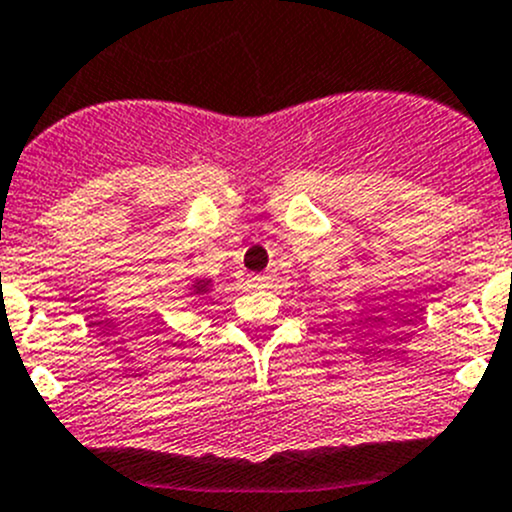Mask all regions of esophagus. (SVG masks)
Segmentation results:
<instances>
[{
	"label": "esophagus",
	"mask_w": 512,
	"mask_h": 512,
	"mask_svg": "<svg viewBox=\"0 0 512 512\" xmlns=\"http://www.w3.org/2000/svg\"><path fill=\"white\" fill-rule=\"evenodd\" d=\"M251 284L256 286V289H266V286L271 284V276L269 274H256V276H251Z\"/></svg>",
	"instance_id": "esophagus-1"
}]
</instances>
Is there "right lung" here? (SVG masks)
<instances>
[{"instance_id":"right-lung-1","label":"right lung","mask_w":512,"mask_h":512,"mask_svg":"<svg viewBox=\"0 0 512 512\" xmlns=\"http://www.w3.org/2000/svg\"><path fill=\"white\" fill-rule=\"evenodd\" d=\"M211 279H201V281H196V284H193V294H206L208 289H211Z\"/></svg>"}]
</instances>
